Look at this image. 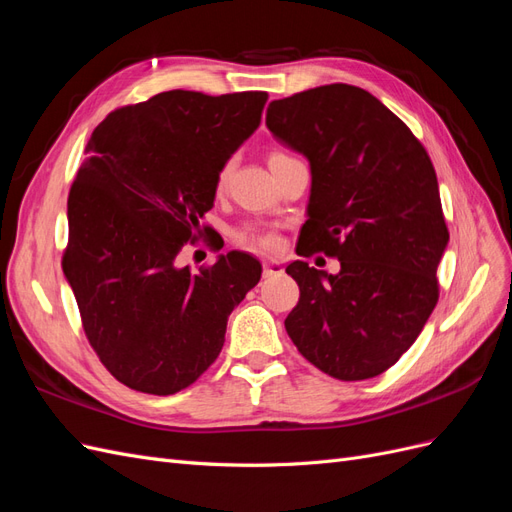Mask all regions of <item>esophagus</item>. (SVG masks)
Segmentation results:
<instances>
[{
    "label": "esophagus",
    "instance_id": "esophagus-1",
    "mask_svg": "<svg viewBox=\"0 0 512 512\" xmlns=\"http://www.w3.org/2000/svg\"><path fill=\"white\" fill-rule=\"evenodd\" d=\"M284 267L280 265V262H265L262 265V277H273V275H282Z\"/></svg>",
    "mask_w": 512,
    "mask_h": 512
}]
</instances>
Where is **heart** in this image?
Listing matches in <instances>:
<instances>
[{"instance_id":"b5f03b06","label":"heart","mask_w":512,"mask_h":512,"mask_svg":"<svg viewBox=\"0 0 512 512\" xmlns=\"http://www.w3.org/2000/svg\"><path fill=\"white\" fill-rule=\"evenodd\" d=\"M290 160L288 153L284 151H271L269 153V166H277L280 162ZM230 170H232V162H224L218 170V175H215V188L222 190L228 177H230ZM235 241L245 247V250H252V252H275L277 247H280V239H277L275 232L265 230V228H258V226H243L235 232Z\"/></svg>"}]
</instances>
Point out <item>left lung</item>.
Returning a JSON list of instances; mask_svg holds the SVG:
<instances>
[{"instance_id":"1","label":"left lung","mask_w":512,"mask_h":512,"mask_svg":"<svg viewBox=\"0 0 512 512\" xmlns=\"http://www.w3.org/2000/svg\"><path fill=\"white\" fill-rule=\"evenodd\" d=\"M267 128L312 168L297 254L342 265L331 275L290 262L301 297L286 331L324 374L380 376L416 342L440 297L448 228L436 170L404 121L346 83L273 100Z\"/></svg>"}]
</instances>
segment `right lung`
Listing matches in <instances>:
<instances>
[{
    "label": "right lung",
    "mask_w": 512,
    "mask_h": 512,
    "mask_svg": "<svg viewBox=\"0 0 512 512\" xmlns=\"http://www.w3.org/2000/svg\"><path fill=\"white\" fill-rule=\"evenodd\" d=\"M267 91L162 94L108 115L68 196L61 267L102 365L134 391L175 395L224 346L260 262L228 252L192 273L177 256L209 235L215 175L260 126Z\"/></svg>",
    "instance_id": "obj_1"
}]
</instances>
